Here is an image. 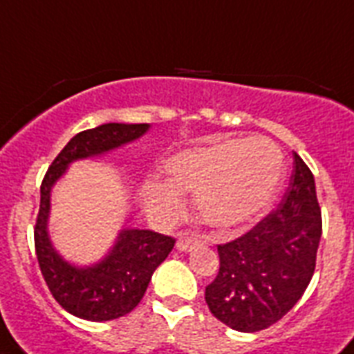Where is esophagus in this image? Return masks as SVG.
I'll return each instance as SVG.
<instances>
[{
    "mask_svg": "<svg viewBox=\"0 0 354 354\" xmlns=\"http://www.w3.org/2000/svg\"><path fill=\"white\" fill-rule=\"evenodd\" d=\"M198 236H180L176 242V248L180 252H189V250H193L194 246H198L200 244Z\"/></svg>",
    "mask_w": 354,
    "mask_h": 354,
    "instance_id": "esophagus-1",
    "label": "esophagus"
}]
</instances>
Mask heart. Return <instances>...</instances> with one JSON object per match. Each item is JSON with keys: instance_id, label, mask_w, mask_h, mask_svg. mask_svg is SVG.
Listing matches in <instances>:
<instances>
[{"instance_id": "1", "label": "heart", "mask_w": 354, "mask_h": 354, "mask_svg": "<svg viewBox=\"0 0 354 354\" xmlns=\"http://www.w3.org/2000/svg\"><path fill=\"white\" fill-rule=\"evenodd\" d=\"M167 182H147L145 205L158 215H174L178 191L196 193V213L205 224L230 230L252 221L268 205L279 187L285 158L266 138L226 139L182 150L163 161Z\"/></svg>"}]
</instances>
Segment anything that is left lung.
Here are the masks:
<instances>
[{"label": "left lung", "instance_id": "left-lung-1", "mask_svg": "<svg viewBox=\"0 0 354 354\" xmlns=\"http://www.w3.org/2000/svg\"><path fill=\"white\" fill-rule=\"evenodd\" d=\"M319 236L322 211L314 176L294 152L290 183L277 209L216 248L221 268L205 286L211 314L241 333H257L279 322L313 279Z\"/></svg>", "mask_w": 354, "mask_h": 354}]
</instances>
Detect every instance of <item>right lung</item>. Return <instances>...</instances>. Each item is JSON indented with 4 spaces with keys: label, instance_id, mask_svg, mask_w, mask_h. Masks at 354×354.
<instances>
[{
    "label": "right lung",
    "instance_id": "right-lung-1",
    "mask_svg": "<svg viewBox=\"0 0 354 354\" xmlns=\"http://www.w3.org/2000/svg\"><path fill=\"white\" fill-rule=\"evenodd\" d=\"M150 124L106 122L77 133L47 169L40 187L35 248L53 297L69 314L88 322H110L132 313L143 299L154 270L174 248L172 236L150 230H122L112 250L91 266H75L53 248L47 221L51 189L77 160L95 158L139 139Z\"/></svg>",
    "mask_w": 354,
    "mask_h": 354
}]
</instances>
